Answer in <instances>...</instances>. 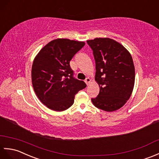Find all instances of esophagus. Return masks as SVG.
Masks as SVG:
<instances>
[{"instance_id":"esophagus-1","label":"esophagus","mask_w":159,"mask_h":159,"mask_svg":"<svg viewBox=\"0 0 159 159\" xmlns=\"http://www.w3.org/2000/svg\"><path fill=\"white\" fill-rule=\"evenodd\" d=\"M90 79L89 78V77H87V78L85 80V82H86V84H87V86H89V84H90Z\"/></svg>"}]
</instances>
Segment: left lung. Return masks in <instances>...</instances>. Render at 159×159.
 I'll list each match as a JSON object with an SVG mask.
<instances>
[{"label": "left lung", "instance_id": "1", "mask_svg": "<svg viewBox=\"0 0 159 159\" xmlns=\"http://www.w3.org/2000/svg\"><path fill=\"white\" fill-rule=\"evenodd\" d=\"M87 43L96 64L95 81L99 94L92 98L95 107L105 111L118 110L129 99L135 84V66L126 49L109 38H95Z\"/></svg>", "mask_w": 159, "mask_h": 159}]
</instances>
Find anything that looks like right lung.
Wrapping results in <instances>:
<instances>
[{
    "mask_svg": "<svg viewBox=\"0 0 159 159\" xmlns=\"http://www.w3.org/2000/svg\"><path fill=\"white\" fill-rule=\"evenodd\" d=\"M85 42L56 39L39 52L33 62L32 84L39 99L48 108L65 111L74 103L75 95L86 87L73 78L69 62Z\"/></svg>",
    "mask_w": 159,
    "mask_h": 159,
    "instance_id": "add662e5",
    "label": "right lung"
}]
</instances>
